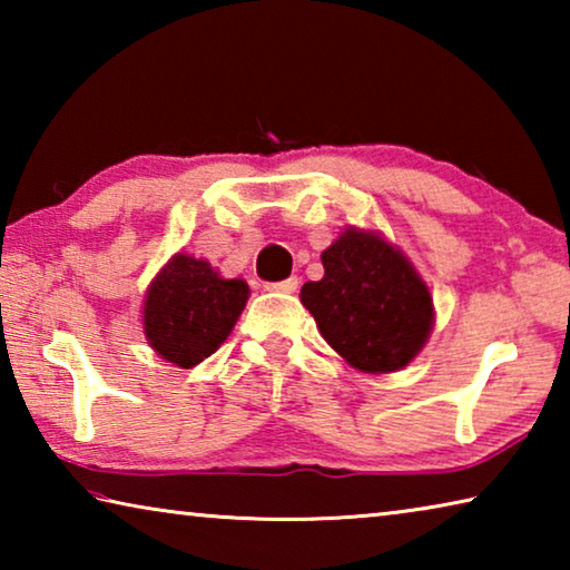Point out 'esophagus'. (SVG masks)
<instances>
[{
	"label": "esophagus",
	"instance_id": "1",
	"mask_svg": "<svg viewBox=\"0 0 570 570\" xmlns=\"http://www.w3.org/2000/svg\"><path fill=\"white\" fill-rule=\"evenodd\" d=\"M268 292H278V294H294L298 288V278H284V282H276V284H266Z\"/></svg>",
	"mask_w": 570,
	"mask_h": 570
}]
</instances>
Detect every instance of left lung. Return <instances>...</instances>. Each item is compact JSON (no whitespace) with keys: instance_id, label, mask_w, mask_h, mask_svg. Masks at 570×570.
Wrapping results in <instances>:
<instances>
[{"instance_id":"left-lung-1","label":"left lung","mask_w":570,"mask_h":570,"mask_svg":"<svg viewBox=\"0 0 570 570\" xmlns=\"http://www.w3.org/2000/svg\"><path fill=\"white\" fill-rule=\"evenodd\" d=\"M324 278L302 286L322 336L356 370L407 366L428 342L435 306L407 256L372 230L346 228L322 254Z\"/></svg>"}]
</instances>
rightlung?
Here are the masks:
<instances>
[{
	"mask_svg": "<svg viewBox=\"0 0 570 570\" xmlns=\"http://www.w3.org/2000/svg\"><path fill=\"white\" fill-rule=\"evenodd\" d=\"M246 298L244 278H220L204 258L176 254L146 294V340L163 360L190 370L226 342Z\"/></svg>",
	"mask_w": 570,
	"mask_h": 570,
	"instance_id": "obj_1",
	"label": "right lung"
}]
</instances>
